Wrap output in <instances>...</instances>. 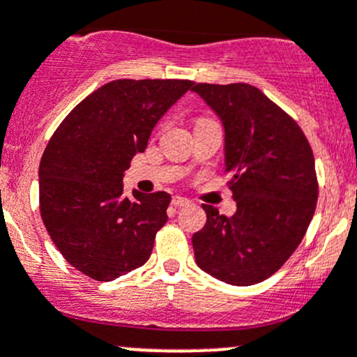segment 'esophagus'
Wrapping results in <instances>:
<instances>
[{"mask_svg": "<svg viewBox=\"0 0 357 357\" xmlns=\"http://www.w3.org/2000/svg\"><path fill=\"white\" fill-rule=\"evenodd\" d=\"M171 204L174 205V207H186V205H190V200L183 199V197H172Z\"/></svg>", "mask_w": 357, "mask_h": 357, "instance_id": "esophagus-1", "label": "esophagus"}]
</instances>
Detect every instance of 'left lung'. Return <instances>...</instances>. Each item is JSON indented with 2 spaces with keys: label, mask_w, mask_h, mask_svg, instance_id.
<instances>
[{
  "label": "left lung",
  "mask_w": 357,
  "mask_h": 357,
  "mask_svg": "<svg viewBox=\"0 0 357 357\" xmlns=\"http://www.w3.org/2000/svg\"><path fill=\"white\" fill-rule=\"evenodd\" d=\"M225 128V165L236 212L202 205L195 262L221 282L248 287L275 275L304 238L318 202L314 155L297 122L245 82L195 84Z\"/></svg>",
  "instance_id": "1"
}]
</instances>
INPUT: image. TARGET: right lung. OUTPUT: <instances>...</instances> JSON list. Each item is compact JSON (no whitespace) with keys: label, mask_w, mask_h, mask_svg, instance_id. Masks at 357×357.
<instances>
[{"label":"right lung","mask_w":357,"mask_h":357,"mask_svg":"<svg viewBox=\"0 0 357 357\" xmlns=\"http://www.w3.org/2000/svg\"><path fill=\"white\" fill-rule=\"evenodd\" d=\"M183 79H117L82 100L50 139L39 164V208L70 266L112 282L149 261L171 195L122 197L126 169L145 152L162 115L190 88Z\"/></svg>","instance_id":"add662e5"}]
</instances>
